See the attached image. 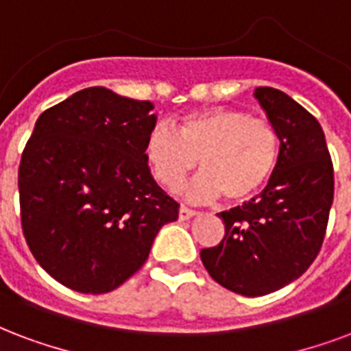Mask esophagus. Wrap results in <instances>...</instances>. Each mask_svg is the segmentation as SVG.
<instances>
[{
    "label": "esophagus",
    "mask_w": 351,
    "mask_h": 351,
    "mask_svg": "<svg viewBox=\"0 0 351 351\" xmlns=\"http://www.w3.org/2000/svg\"><path fill=\"white\" fill-rule=\"evenodd\" d=\"M194 215H196V210L194 209H189L185 205L179 207V220H189V218H192Z\"/></svg>",
    "instance_id": "34e87169"
}]
</instances>
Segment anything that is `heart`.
<instances>
[{
  "instance_id": "obj_1",
  "label": "heart",
  "mask_w": 351,
  "mask_h": 351,
  "mask_svg": "<svg viewBox=\"0 0 351 351\" xmlns=\"http://www.w3.org/2000/svg\"><path fill=\"white\" fill-rule=\"evenodd\" d=\"M154 178L176 189L197 166L204 168L185 189L189 197L222 196L239 204L259 194L279 162V135L268 120L226 107H209L185 114L176 131L155 123L144 141Z\"/></svg>"
}]
</instances>
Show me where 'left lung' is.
Returning <instances> with one entry per match:
<instances>
[{
    "mask_svg": "<svg viewBox=\"0 0 351 351\" xmlns=\"http://www.w3.org/2000/svg\"><path fill=\"white\" fill-rule=\"evenodd\" d=\"M279 135V162L259 196L220 213L222 242L202 250L216 283L265 296L292 283L320 252L333 204V162L320 123L285 92L255 88Z\"/></svg>",
    "mask_w": 351,
    "mask_h": 351,
    "instance_id": "left-lung-1",
    "label": "left lung"
}]
</instances>
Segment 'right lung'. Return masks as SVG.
<instances>
[{
    "instance_id": "add662e5",
    "label": "right lung",
    "mask_w": 351,
    "mask_h": 351,
    "mask_svg": "<svg viewBox=\"0 0 351 351\" xmlns=\"http://www.w3.org/2000/svg\"><path fill=\"white\" fill-rule=\"evenodd\" d=\"M152 101L105 86L44 110L18 170L23 237L38 265L83 294L122 285L146 263L179 204L149 172L144 141Z\"/></svg>"
}]
</instances>
